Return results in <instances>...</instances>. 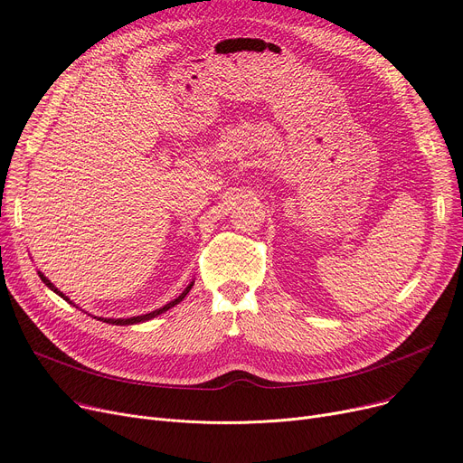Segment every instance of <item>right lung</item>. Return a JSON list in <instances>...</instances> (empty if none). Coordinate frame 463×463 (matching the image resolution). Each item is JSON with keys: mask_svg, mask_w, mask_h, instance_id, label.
Here are the masks:
<instances>
[{"mask_svg": "<svg viewBox=\"0 0 463 463\" xmlns=\"http://www.w3.org/2000/svg\"><path fill=\"white\" fill-rule=\"evenodd\" d=\"M39 273V277H41V280L43 282H45L47 286H49V288L54 292V294H58L60 298H63L65 301H70V298L68 296H65L63 292H60L58 288H56V286L45 277V275H43L41 271H37ZM192 286H194V280L186 286V288H184V292L179 296V298H175L173 301H169V303H165L164 307H160V309H156V311H152V313H146V315H139V317H129V318H103V317H94V318H98V320H101V322H107V324H115V326H131V324H139V322H146V320H150V318H154V317H158V315H162V313H165V311H169L171 309V307H175V305H179L184 298H186V294L192 290ZM71 305H75L73 301H70Z\"/></svg>", "mask_w": 463, "mask_h": 463, "instance_id": "1", "label": "right lung"}]
</instances>
